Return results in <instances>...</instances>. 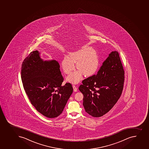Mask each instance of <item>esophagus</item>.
I'll return each mask as SVG.
<instances>
[{
    "mask_svg": "<svg viewBox=\"0 0 149 149\" xmlns=\"http://www.w3.org/2000/svg\"><path fill=\"white\" fill-rule=\"evenodd\" d=\"M73 88L74 91L76 92L77 91V87L75 85H73Z\"/></svg>",
    "mask_w": 149,
    "mask_h": 149,
    "instance_id": "esophagus-1",
    "label": "esophagus"
}]
</instances>
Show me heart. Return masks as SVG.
Instances as JSON below:
<instances>
[{
	"label": "heart",
	"instance_id": "heart-1",
	"mask_svg": "<svg viewBox=\"0 0 149 149\" xmlns=\"http://www.w3.org/2000/svg\"><path fill=\"white\" fill-rule=\"evenodd\" d=\"M70 57L65 56L62 62V68L66 74H70L75 69L74 63L79 71L74 72L68 78L70 82L76 84L82 79L83 73L86 76L92 75L97 70L99 58L91 47H84L70 53Z\"/></svg>",
	"mask_w": 149,
	"mask_h": 149
}]
</instances>
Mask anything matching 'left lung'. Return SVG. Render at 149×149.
Returning <instances> with one entry per match:
<instances>
[{
  "instance_id": "left-lung-1",
  "label": "left lung",
  "mask_w": 149,
  "mask_h": 149,
  "mask_svg": "<svg viewBox=\"0 0 149 149\" xmlns=\"http://www.w3.org/2000/svg\"><path fill=\"white\" fill-rule=\"evenodd\" d=\"M124 70L118 52H112L103 62L97 74L85 79L79 90L84 95L86 112L96 118L113 107L123 89Z\"/></svg>"
}]
</instances>
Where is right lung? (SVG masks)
<instances>
[{
	"instance_id": "right-lung-1",
	"label": "right lung",
	"mask_w": 149,
	"mask_h": 149,
	"mask_svg": "<svg viewBox=\"0 0 149 149\" xmlns=\"http://www.w3.org/2000/svg\"><path fill=\"white\" fill-rule=\"evenodd\" d=\"M21 73L24 89L36 110L48 118L60 115L73 89L69 83L62 86L58 62L43 61L38 52L33 51L22 63Z\"/></svg>"
}]
</instances>
